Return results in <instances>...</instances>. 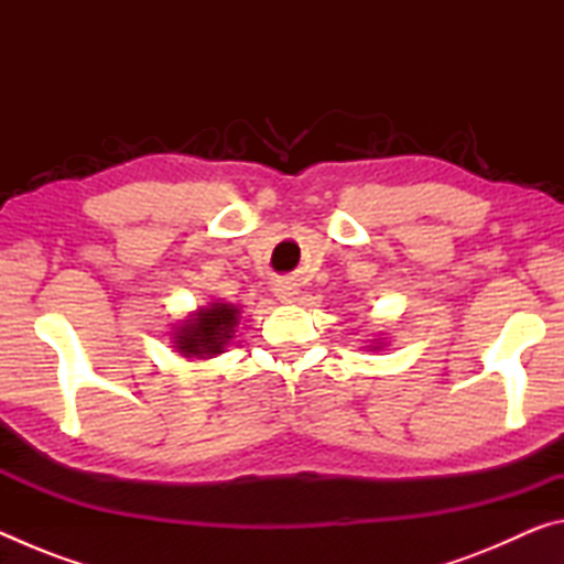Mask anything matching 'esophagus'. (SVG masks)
Here are the masks:
<instances>
[{
  "instance_id": "esophagus-1",
  "label": "esophagus",
  "mask_w": 564,
  "mask_h": 564,
  "mask_svg": "<svg viewBox=\"0 0 564 564\" xmlns=\"http://www.w3.org/2000/svg\"><path fill=\"white\" fill-rule=\"evenodd\" d=\"M273 291H275V299H279L281 303H293L295 295H299V289H295V283H291V281H279Z\"/></svg>"
}]
</instances>
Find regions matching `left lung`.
<instances>
[{"label": "left lung", "mask_w": 564, "mask_h": 564, "mask_svg": "<svg viewBox=\"0 0 564 564\" xmlns=\"http://www.w3.org/2000/svg\"><path fill=\"white\" fill-rule=\"evenodd\" d=\"M376 348H378V346H376Z\"/></svg>", "instance_id": "left-lung-1"}]
</instances>
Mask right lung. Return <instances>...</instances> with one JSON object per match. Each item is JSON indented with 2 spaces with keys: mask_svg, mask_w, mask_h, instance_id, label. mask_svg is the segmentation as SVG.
<instances>
[{
  "mask_svg": "<svg viewBox=\"0 0 564 564\" xmlns=\"http://www.w3.org/2000/svg\"><path fill=\"white\" fill-rule=\"evenodd\" d=\"M238 326L234 303H208L174 330V348L184 358H214L224 352Z\"/></svg>",
  "mask_w": 564,
  "mask_h": 564,
  "instance_id": "add662e5",
  "label": "right lung"
}]
</instances>
